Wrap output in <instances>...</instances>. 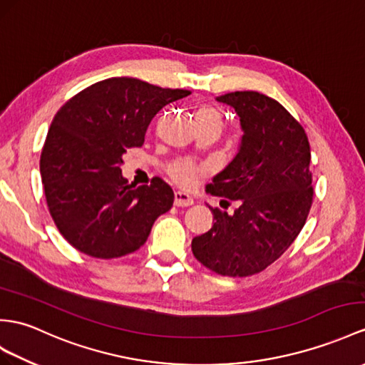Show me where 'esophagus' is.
<instances>
[{
	"label": "esophagus",
	"instance_id": "34e87169",
	"mask_svg": "<svg viewBox=\"0 0 365 365\" xmlns=\"http://www.w3.org/2000/svg\"><path fill=\"white\" fill-rule=\"evenodd\" d=\"M192 204H193V198L189 193L181 192V190L175 192V206L185 207V206H192Z\"/></svg>",
	"mask_w": 365,
	"mask_h": 365
}]
</instances>
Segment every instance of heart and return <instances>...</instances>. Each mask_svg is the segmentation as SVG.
Instances as JSON below:
<instances>
[{
	"label": "heart",
	"instance_id": "heart-1",
	"mask_svg": "<svg viewBox=\"0 0 365 365\" xmlns=\"http://www.w3.org/2000/svg\"><path fill=\"white\" fill-rule=\"evenodd\" d=\"M197 122H209V123H213V125H215L218 130H221V127H223V122H225L223 113H221L217 106L202 105L197 113ZM168 173H170V176L180 185H184V187H190V185L197 181L198 168L192 164L181 163V164H176V165L170 167Z\"/></svg>",
	"mask_w": 365,
	"mask_h": 365
}]
</instances>
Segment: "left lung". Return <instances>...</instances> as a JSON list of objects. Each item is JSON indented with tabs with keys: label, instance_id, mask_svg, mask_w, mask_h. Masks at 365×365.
Wrapping results in <instances>:
<instances>
[{
	"label": "left lung",
	"instance_id": "left-lung-1",
	"mask_svg": "<svg viewBox=\"0 0 365 365\" xmlns=\"http://www.w3.org/2000/svg\"><path fill=\"white\" fill-rule=\"evenodd\" d=\"M217 101L235 110L243 138L206 192L238 201V207L230 215L210 207L215 221L192 240V252L213 272L247 277L277 260L305 225L314 193L309 142L304 127L268 96L235 91Z\"/></svg>",
	"mask_w": 365,
	"mask_h": 365
}]
</instances>
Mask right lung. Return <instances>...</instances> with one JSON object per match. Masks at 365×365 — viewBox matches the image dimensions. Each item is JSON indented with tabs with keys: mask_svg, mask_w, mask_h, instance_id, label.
Returning <instances> with one entry per match:
<instances>
[{
	"mask_svg": "<svg viewBox=\"0 0 365 365\" xmlns=\"http://www.w3.org/2000/svg\"><path fill=\"white\" fill-rule=\"evenodd\" d=\"M133 77H111L85 88L61 106L48 131L40 173L49 213L77 251L118 259L147 242L155 220L173 206L161 178L128 184L122 158L144 144L156 113L189 96Z\"/></svg>",
	"mask_w": 365,
	"mask_h": 365,
	"instance_id": "1",
	"label": "right lung"
}]
</instances>
